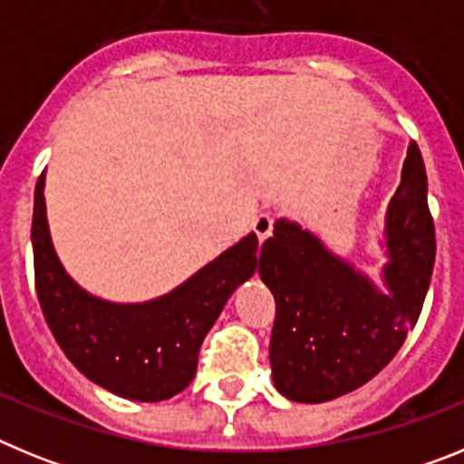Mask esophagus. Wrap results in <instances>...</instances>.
<instances>
[{
	"label": "esophagus",
	"instance_id": "34e87169",
	"mask_svg": "<svg viewBox=\"0 0 464 464\" xmlns=\"http://www.w3.org/2000/svg\"><path fill=\"white\" fill-rule=\"evenodd\" d=\"M274 229V218L269 216V213H260L256 220H253V232L257 235V239L265 241L269 235H272Z\"/></svg>",
	"mask_w": 464,
	"mask_h": 464
}]
</instances>
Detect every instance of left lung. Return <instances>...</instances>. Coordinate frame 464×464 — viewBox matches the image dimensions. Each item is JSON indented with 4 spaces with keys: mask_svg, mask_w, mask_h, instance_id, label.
I'll return each mask as SVG.
<instances>
[{
    "mask_svg": "<svg viewBox=\"0 0 464 464\" xmlns=\"http://www.w3.org/2000/svg\"><path fill=\"white\" fill-rule=\"evenodd\" d=\"M391 262L383 295L299 225L276 220L262 244L260 278L276 302L269 362L293 401H330L374 379L407 342L432 278L434 220L418 143H409L401 183L388 207Z\"/></svg>",
    "mask_w": 464,
    "mask_h": 464,
    "instance_id": "1",
    "label": "left lung"
}]
</instances>
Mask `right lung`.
I'll return each instance as SVG.
<instances>
[{
	"label": "right lung",
	"mask_w": 464,
	"mask_h": 464,
	"mask_svg": "<svg viewBox=\"0 0 464 464\" xmlns=\"http://www.w3.org/2000/svg\"><path fill=\"white\" fill-rule=\"evenodd\" d=\"M32 248L41 311L64 355L92 383L137 401L169 400L195 379L207 332L257 267V237L248 235L165 297L102 302L67 276L53 251L44 174L34 190Z\"/></svg>",
	"instance_id": "right-lung-1"
}]
</instances>
